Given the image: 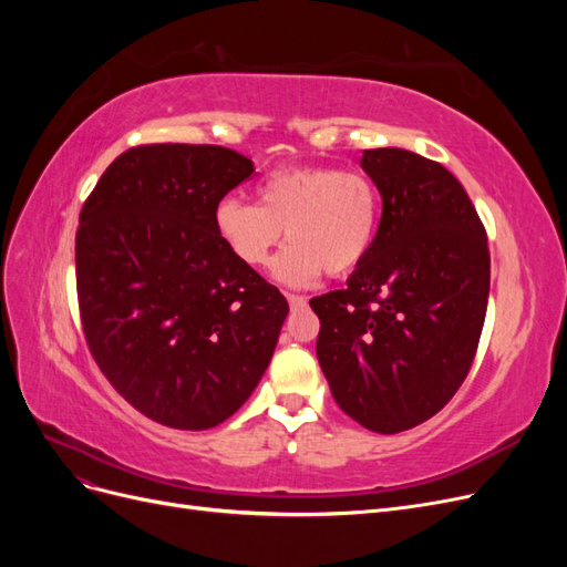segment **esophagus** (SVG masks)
I'll return each instance as SVG.
<instances>
[{"instance_id": "1", "label": "esophagus", "mask_w": 567, "mask_h": 567, "mask_svg": "<svg viewBox=\"0 0 567 567\" xmlns=\"http://www.w3.org/2000/svg\"><path fill=\"white\" fill-rule=\"evenodd\" d=\"M286 300H288L290 307H305L307 305V298L296 296V293H286Z\"/></svg>"}]
</instances>
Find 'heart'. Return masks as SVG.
Masks as SVG:
<instances>
[{
	"label": "heart",
	"instance_id": "obj_1",
	"mask_svg": "<svg viewBox=\"0 0 567 567\" xmlns=\"http://www.w3.org/2000/svg\"><path fill=\"white\" fill-rule=\"evenodd\" d=\"M260 205L227 196L213 221L221 244L238 262L262 267L281 244L274 277L307 286L321 274H348L364 260L379 227V192L354 169L300 165L274 169L257 188Z\"/></svg>",
	"mask_w": 567,
	"mask_h": 567
}]
</instances>
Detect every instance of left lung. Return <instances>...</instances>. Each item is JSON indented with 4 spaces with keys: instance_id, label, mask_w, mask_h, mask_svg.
Returning a JSON list of instances; mask_svg holds the SVG:
<instances>
[{
    "instance_id": "8db88e82",
    "label": "left lung",
    "mask_w": 567,
    "mask_h": 567,
    "mask_svg": "<svg viewBox=\"0 0 567 567\" xmlns=\"http://www.w3.org/2000/svg\"><path fill=\"white\" fill-rule=\"evenodd\" d=\"M379 231L342 290L312 298L333 400L373 433L409 431L466 379L489 296L487 234L466 188L435 161L369 148Z\"/></svg>"
}]
</instances>
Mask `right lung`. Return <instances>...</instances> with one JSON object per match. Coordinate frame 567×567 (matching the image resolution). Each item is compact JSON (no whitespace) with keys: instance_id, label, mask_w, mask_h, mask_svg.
Returning <instances> with one entry per match:
<instances>
[{"instance_id":"add662e5","label":"right lung","mask_w":567,"mask_h":567,"mask_svg":"<svg viewBox=\"0 0 567 567\" xmlns=\"http://www.w3.org/2000/svg\"><path fill=\"white\" fill-rule=\"evenodd\" d=\"M252 173L225 146H134L82 205L75 277L90 352L136 411L177 431H208L241 409L288 315L213 221Z\"/></svg>"}]
</instances>
